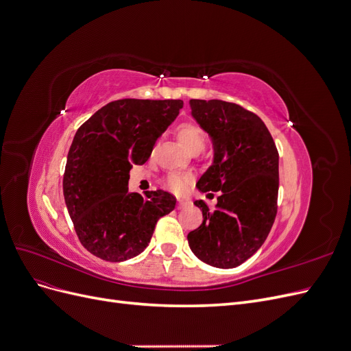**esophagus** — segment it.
I'll list each match as a JSON object with an SVG mask.
<instances>
[{"instance_id":"1","label":"esophagus","mask_w":351,"mask_h":351,"mask_svg":"<svg viewBox=\"0 0 351 351\" xmlns=\"http://www.w3.org/2000/svg\"><path fill=\"white\" fill-rule=\"evenodd\" d=\"M190 205H192V202H190L189 199H178L177 208H178V209H184V208H189Z\"/></svg>"}]
</instances>
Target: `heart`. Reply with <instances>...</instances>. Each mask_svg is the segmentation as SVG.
I'll return each instance as SVG.
<instances>
[{
    "instance_id": "obj_1",
    "label": "heart",
    "mask_w": 351,
    "mask_h": 351,
    "mask_svg": "<svg viewBox=\"0 0 351 351\" xmlns=\"http://www.w3.org/2000/svg\"><path fill=\"white\" fill-rule=\"evenodd\" d=\"M178 141L182 143L187 152L199 154L205 147L206 134L199 125L193 123H184L177 129ZM190 183V177L186 174H168L165 178V187L171 190L173 193H183Z\"/></svg>"
}]
</instances>
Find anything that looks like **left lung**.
<instances>
[{
  "label": "left lung",
  "instance_id": "obj_1",
  "mask_svg": "<svg viewBox=\"0 0 351 351\" xmlns=\"http://www.w3.org/2000/svg\"><path fill=\"white\" fill-rule=\"evenodd\" d=\"M192 117L214 145V161L196 187L221 192L215 209L195 200L202 224L187 234L189 246L210 267L236 268L258 252L277 215L278 151L267 125L232 102L190 99Z\"/></svg>",
  "mask_w": 351,
  "mask_h": 351
}]
</instances>
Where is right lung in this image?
<instances>
[{
	"label": "right lung",
	"instance_id": "1",
	"mask_svg": "<svg viewBox=\"0 0 351 351\" xmlns=\"http://www.w3.org/2000/svg\"><path fill=\"white\" fill-rule=\"evenodd\" d=\"M182 99H120L105 105L74 134L67 155L62 192L76 234L95 256L123 262L142 253L156 221L176 208L164 192H129L133 164L151 156Z\"/></svg>",
	"mask_w": 351,
	"mask_h": 351
}]
</instances>
